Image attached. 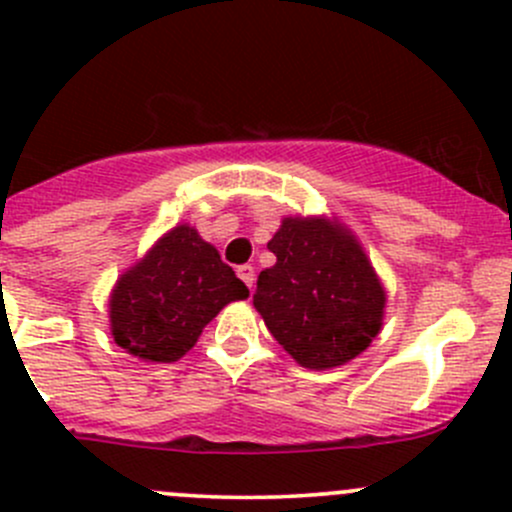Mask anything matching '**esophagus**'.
Segmentation results:
<instances>
[{
	"instance_id": "1",
	"label": "esophagus",
	"mask_w": 512,
	"mask_h": 512,
	"mask_svg": "<svg viewBox=\"0 0 512 512\" xmlns=\"http://www.w3.org/2000/svg\"><path fill=\"white\" fill-rule=\"evenodd\" d=\"M237 277H240V280L252 289V282H255V267H252V265H240V267H237Z\"/></svg>"
}]
</instances>
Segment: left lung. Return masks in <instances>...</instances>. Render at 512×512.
I'll list each match as a JSON object with an SVG mask.
<instances>
[{"instance_id": "1", "label": "left lung", "mask_w": 512, "mask_h": 512, "mask_svg": "<svg viewBox=\"0 0 512 512\" xmlns=\"http://www.w3.org/2000/svg\"><path fill=\"white\" fill-rule=\"evenodd\" d=\"M257 277L255 307L272 337L307 369H332L379 334L386 294L359 242L317 218H285Z\"/></svg>"}]
</instances>
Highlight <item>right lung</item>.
I'll return each mask as SVG.
<instances>
[{
  "mask_svg": "<svg viewBox=\"0 0 512 512\" xmlns=\"http://www.w3.org/2000/svg\"><path fill=\"white\" fill-rule=\"evenodd\" d=\"M218 250L178 225L118 280L111 332L121 349L148 361H178L227 302L247 297Z\"/></svg>",
  "mask_w": 512,
  "mask_h": 512,
  "instance_id": "add662e5",
  "label": "right lung"
}]
</instances>
